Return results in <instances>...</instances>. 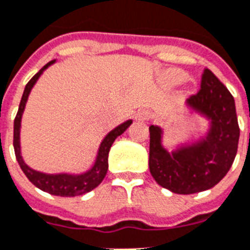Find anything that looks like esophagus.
Instances as JSON below:
<instances>
[{
	"instance_id": "obj_1",
	"label": "esophagus",
	"mask_w": 250,
	"mask_h": 250,
	"mask_svg": "<svg viewBox=\"0 0 250 250\" xmlns=\"http://www.w3.org/2000/svg\"><path fill=\"white\" fill-rule=\"evenodd\" d=\"M150 119V112L146 111V109H141L135 113V120L137 121H146V120Z\"/></svg>"
}]
</instances>
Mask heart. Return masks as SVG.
Returning <instances> with one entry per match:
<instances>
[{
    "instance_id": "1",
    "label": "heart",
    "mask_w": 250,
    "mask_h": 250,
    "mask_svg": "<svg viewBox=\"0 0 250 250\" xmlns=\"http://www.w3.org/2000/svg\"><path fill=\"white\" fill-rule=\"evenodd\" d=\"M185 73L181 70H177V69H171V70H167L164 73V83L167 84V86H176V84H179L185 79Z\"/></svg>"
}]
</instances>
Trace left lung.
Returning <instances> with one entry per match:
<instances>
[{"instance_id": "left-lung-1", "label": "left lung", "mask_w": 250, "mask_h": 250, "mask_svg": "<svg viewBox=\"0 0 250 250\" xmlns=\"http://www.w3.org/2000/svg\"><path fill=\"white\" fill-rule=\"evenodd\" d=\"M185 105L208 121L206 134L194 142L169 152L163 146V129L150 126V172L160 187L177 194L215 187L235 160L240 137L235 99L211 70L205 69L201 90Z\"/></svg>"}]
</instances>
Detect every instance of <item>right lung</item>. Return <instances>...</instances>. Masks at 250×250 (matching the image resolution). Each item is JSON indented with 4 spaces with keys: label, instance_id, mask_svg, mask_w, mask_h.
Returning a JSON list of instances; mask_svg holds the SVG:
<instances>
[{
    "label": "right lung",
    "instance_id": "1",
    "mask_svg": "<svg viewBox=\"0 0 250 250\" xmlns=\"http://www.w3.org/2000/svg\"><path fill=\"white\" fill-rule=\"evenodd\" d=\"M56 60L48 62L45 66L40 69L36 74L31 78V81L26 84L24 91H23L21 104H19L18 113L15 116L14 120V151L19 166L22 168L23 173L27 176V179L34 184L35 187L39 188L40 190L46 191L49 194L60 195V197H77V195L86 194L88 191L98 187L102 183L107 175L108 171V154L111 150L112 143L115 142V139L121 135L127 127L131 125V120H127L125 123L120 124L119 126H116L113 130L108 133L104 139L100 143L98 150V155L95 158V162L92 167L88 171L83 173H44V172L36 171L30 166H27L26 162L23 160L22 150H21V123H22V116L26 108V103L28 100V96L31 94L32 87L36 84L40 75L51 66L52 63H55Z\"/></svg>",
    "mask_w": 250,
    "mask_h": 250
}]
</instances>
